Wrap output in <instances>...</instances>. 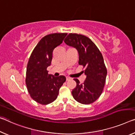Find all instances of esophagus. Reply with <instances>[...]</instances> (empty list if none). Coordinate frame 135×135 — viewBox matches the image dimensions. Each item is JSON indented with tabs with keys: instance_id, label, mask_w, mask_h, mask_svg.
I'll return each mask as SVG.
<instances>
[{
	"instance_id": "34e87169",
	"label": "esophagus",
	"mask_w": 135,
	"mask_h": 135,
	"mask_svg": "<svg viewBox=\"0 0 135 135\" xmlns=\"http://www.w3.org/2000/svg\"><path fill=\"white\" fill-rule=\"evenodd\" d=\"M69 80H70V78H69V77H66V81H69Z\"/></svg>"
}]
</instances>
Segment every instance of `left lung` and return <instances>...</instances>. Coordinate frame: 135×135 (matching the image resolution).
<instances>
[{"label": "left lung", "instance_id": "1", "mask_svg": "<svg viewBox=\"0 0 135 135\" xmlns=\"http://www.w3.org/2000/svg\"><path fill=\"white\" fill-rule=\"evenodd\" d=\"M64 41L77 49L78 64L84 68L83 72L86 75L82 84L77 78H74L76 86L72 91V96L83 104L94 103L102 94L106 79L107 69L102 54L95 43L83 35L70 33Z\"/></svg>", "mask_w": 135, "mask_h": 135}]
</instances>
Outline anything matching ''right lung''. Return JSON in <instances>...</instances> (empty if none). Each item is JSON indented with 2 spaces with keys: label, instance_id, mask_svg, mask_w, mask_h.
<instances>
[{
  "label": "right lung",
  "instance_id": "right-lung-1",
  "mask_svg": "<svg viewBox=\"0 0 135 135\" xmlns=\"http://www.w3.org/2000/svg\"><path fill=\"white\" fill-rule=\"evenodd\" d=\"M67 33H54L43 37L35 47L29 59L25 82L31 98L40 104L46 105L57 99L60 88L66 77H55L48 74L47 68L51 65L52 52L61 44Z\"/></svg>",
  "mask_w": 135,
  "mask_h": 135
}]
</instances>
